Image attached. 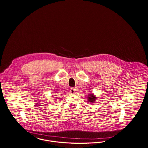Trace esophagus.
I'll use <instances>...</instances> for the list:
<instances>
[{
    "label": "esophagus",
    "instance_id": "34e87169",
    "mask_svg": "<svg viewBox=\"0 0 148 148\" xmlns=\"http://www.w3.org/2000/svg\"><path fill=\"white\" fill-rule=\"evenodd\" d=\"M76 89L75 88H72L71 89H70V92H71V94H75V90Z\"/></svg>",
    "mask_w": 148,
    "mask_h": 148
}]
</instances>
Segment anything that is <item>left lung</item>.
Instances as JSON below:
<instances>
[{
	"instance_id": "8db88e82",
	"label": "left lung",
	"mask_w": 148,
	"mask_h": 148,
	"mask_svg": "<svg viewBox=\"0 0 148 148\" xmlns=\"http://www.w3.org/2000/svg\"><path fill=\"white\" fill-rule=\"evenodd\" d=\"M97 98L95 97V96L94 95V94H90L88 95V100L89 102H90V103L92 104V103H94L96 101Z\"/></svg>"
}]
</instances>
